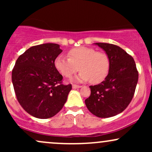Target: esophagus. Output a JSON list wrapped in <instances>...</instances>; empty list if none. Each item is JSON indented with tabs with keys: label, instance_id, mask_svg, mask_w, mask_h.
Segmentation results:
<instances>
[{
	"label": "esophagus",
	"instance_id": "34e87169",
	"mask_svg": "<svg viewBox=\"0 0 152 152\" xmlns=\"http://www.w3.org/2000/svg\"><path fill=\"white\" fill-rule=\"evenodd\" d=\"M72 87H73V88H81V86H79V85L74 84V85H73V86H72Z\"/></svg>",
	"mask_w": 152,
	"mask_h": 152
}]
</instances>
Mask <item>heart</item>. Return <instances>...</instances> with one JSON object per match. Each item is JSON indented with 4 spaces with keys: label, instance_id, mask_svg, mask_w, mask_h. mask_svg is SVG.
Instances as JSON below:
<instances>
[{
    "label": "heart",
    "instance_id": "obj_1",
    "mask_svg": "<svg viewBox=\"0 0 152 152\" xmlns=\"http://www.w3.org/2000/svg\"><path fill=\"white\" fill-rule=\"evenodd\" d=\"M67 56H58L54 61L56 69L64 77L70 78L79 68L81 71L76 78V81H90L96 84L104 81L109 74L110 61L104 52L80 46L68 50Z\"/></svg>",
    "mask_w": 152,
    "mask_h": 152
}]
</instances>
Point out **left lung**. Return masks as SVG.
Returning a JSON list of instances; mask_svg holds the SVG:
<instances>
[{
    "mask_svg": "<svg viewBox=\"0 0 152 152\" xmlns=\"http://www.w3.org/2000/svg\"><path fill=\"white\" fill-rule=\"evenodd\" d=\"M105 50L110 70L102 83L90 86L91 95L85 100L87 109L100 118L116 116L126 109L132 100L139 73L135 61L124 50L116 45L96 43Z\"/></svg>",
    "mask_w": 152,
    "mask_h": 152,
    "instance_id": "left-lung-1",
    "label": "left lung"
}]
</instances>
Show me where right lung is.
Segmentation results:
<instances>
[{"label":"right lung","mask_w":152,"mask_h":152,"mask_svg":"<svg viewBox=\"0 0 152 152\" xmlns=\"http://www.w3.org/2000/svg\"><path fill=\"white\" fill-rule=\"evenodd\" d=\"M61 52L56 43L37 45L26 50L15 62L12 82L17 100L34 117L55 116L72 88L71 84H63L62 75L54 66V61Z\"/></svg>","instance_id":"add662e5"}]
</instances>
